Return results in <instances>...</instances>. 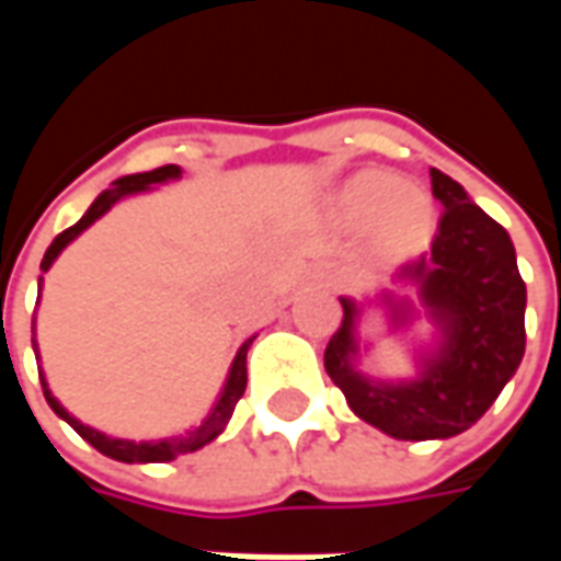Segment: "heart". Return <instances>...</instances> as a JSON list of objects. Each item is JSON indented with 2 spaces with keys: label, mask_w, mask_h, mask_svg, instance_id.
<instances>
[{
  "label": "heart",
  "mask_w": 561,
  "mask_h": 561,
  "mask_svg": "<svg viewBox=\"0 0 561 561\" xmlns=\"http://www.w3.org/2000/svg\"><path fill=\"white\" fill-rule=\"evenodd\" d=\"M348 207L360 219H373L385 209V233L397 249H414L430 231V204L421 192L400 188L388 173H364L348 188Z\"/></svg>",
  "instance_id": "1"
}]
</instances>
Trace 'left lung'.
Instances as JSON below:
<instances>
[{
  "label": "left lung",
  "instance_id": "1",
  "mask_svg": "<svg viewBox=\"0 0 561 561\" xmlns=\"http://www.w3.org/2000/svg\"><path fill=\"white\" fill-rule=\"evenodd\" d=\"M442 204L433 249L400 267L445 330L442 354L414 385H373L352 369L354 304L324 348V369L357 417L402 442L450 438L481 421L526 352V282L507 231L471 204L466 188L430 168Z\"/></svg>",
  "mask_w": 561,
  "mask_h": 561
}]
</instances>
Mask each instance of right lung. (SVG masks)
Masks as SVG:
<instances>
[{"mask_svg": "<svg viewBox=\"0 0 561 561\" xmlns=\"http://www.w3.org/2000/svg\"><path fill=\"white\" fill-rule=\"evenodd\" d=\"M171 176H180V168H176V164H161V168H156V171L131 173V176L116 180L111 188H104L102 195L92 201V207L83 213V219H80L78 225L66 228V231L59 233L54 243H50V249L44 252L42 273H47V267L54 264V257L59 255V252H62V249H66V245L71 243L80 231H83V228H90L92 221L114 207L119 197L131 195V192H144L147 185L164 183V180H171ZM252 340H255V336H252ZM252 340H245L243 345H240L237 357H233L231 376H228V385H225V390H221V397L219 402H216L213 414H209L207 421L201 423L197 430H192V433H185V435H176V438H161V442H126V438H107V435H102L99 430H92V426H83L80 421H75V417H71V414H68L66 409L54 400V393L47 390V381H44L42 376L44 400H47V405H50L62 421H68L71 426H75V433H78L80 438H87L95 450H102L104 457L119 459V462H171V459H176L180 454H188V450H197V447H204L207 442H213V438L225 430V423L231 421L233 409H237V402H240V397H243V390H245V352H249Z\"/></svg>", "mask_w": 561, "mask_h": 561, "instance_id": "add662e5", "label": "right lung"}]
</instances>
